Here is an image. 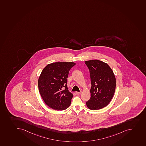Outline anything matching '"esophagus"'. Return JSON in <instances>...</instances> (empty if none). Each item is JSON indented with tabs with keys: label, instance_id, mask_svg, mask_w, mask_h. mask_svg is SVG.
<instances>
[{
	"label": "esophagus",
	"instance_id": "34e87169",
	"mask_svg": "<svg viewBox=\"0 0 146 146\" xmlns=\"http://www.w3.org/2000/svg\"><path fill=\"white\" fill-rule=\"evenodd\" d=\"M82 91H80V92H76L75 93L77 94V95H80L81 93H82Z\"/></svg>",
	"mask_w": 146,
	"mask_h": 146
}]
</instances>
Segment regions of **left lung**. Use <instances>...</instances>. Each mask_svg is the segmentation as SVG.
Listing matches in <instances>:
<instances>
[{"label": "left lung", "instance_id": "left-lung-1", "mask_svg": "<svg viewBox=\"0 0 146 146\" xmlns=\"http://www.w3.org/2000/svg\"><path fill=\"white\" fill-rule=\"evenodd\" d=\"M90 70L91 97L86 102L90 110H98L107 106L113 97L116 79L113 71L106 63L98 60L85 62Z\"/></svg>", "mask_w": 146, "mask_h": 146}]
</instances>
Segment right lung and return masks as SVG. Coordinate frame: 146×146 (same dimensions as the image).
<instances>
[{
    "mask_svg": "<svg viewBox=\"0 0 146 146\" xmlns=\"http://www.w3.org/2000/svg\"><path fill=\"white\" fill-rule=\"evenodd\" d=\"M75 64L72 62L51 63L41 72L38 80V90L49 108L62 111L70 106L73 95L67 88V78L69 71Z\"/></svg>",
    "mask_w": 146,
    "mask_h": 146,
    "instance_id": "obj_1",
    "label": "right lung"
}]
</instances>
